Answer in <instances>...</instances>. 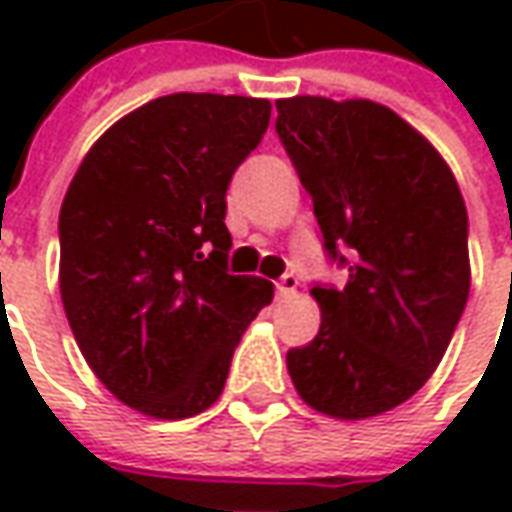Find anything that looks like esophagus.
<instances>
[{
	"label": "esophagus",
	"mask_w": 512,
	"mask_h": 512,
	"mask_svg": "<svg viewBox=\"0 0 512 512\" xmlns=\"http://www.w3.org/2000/svg\"><path fill=\"white\" fill-rule=\"evenodd\" d=\"M296 287H299V279H296L293 273H285V276L276 282V293H279L282 299H287V296H293V293H296Z\"/></svg>",
	"instance_id": "1"
}]
</instances>
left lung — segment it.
<instances>
[{
	"mask_svg": "<svg viewBox=\"0 0 512 512\" xmlns=\"http://www.w3.org/2000/svg\"><path fill=\"white\" fill-rule=\"evenodd\" d=\"M276 110L325 247L350 250L344 287L310 290L322 327L287 353V373L330 419L382 416L433 376L467 305L462 190L442 153L379 102L290 96Z\"/></svg>",
	"mask_w": 512,
	"mask_h": 512,
	"instance_id": "1",
	"label": "left lung"
}]
</instances>
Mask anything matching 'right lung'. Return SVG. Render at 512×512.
<instances>
[{"mask_svg": "<svg viewBox=\"0 0 512 512\" xmlns=\"http://www.w3.org/2000/svg\"><path fill=\"white\" fill-rule=\"evenodd\" d=\"M270 102L170 93L85 153L59 210V293L96 379L150 419H190L225 390L233 350L273 302L230 276L225 190Z\"/></svg>", "mask_w": 512, "mask_h": 512, "instance_id": "right-lung-1", "label": "right lung"}]
</instances>
